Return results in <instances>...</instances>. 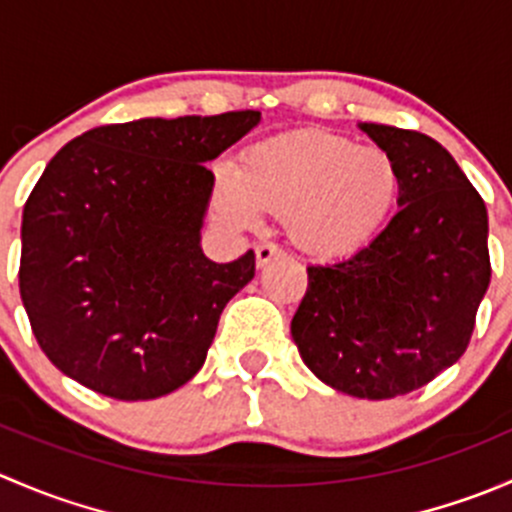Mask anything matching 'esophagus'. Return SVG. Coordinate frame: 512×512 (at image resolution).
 Instances as JSON below:
<instances>
[{
  "label": "esophagus",
  "instance_id": "1",
  "mask_svg": "<svg viewBox=\"0 0 512 512\" xmlns=\"http://www.w3.org/2000/svg\"><path fill=\"white\" fill-rule=\"evenodd\" d=\"M282 255V247L272 245V242H262V245L255 247V260H257V267H265L267 262H272L275 257Z\"/></svg>",
  "mask_w": 512,
  "mask_h": 512
}]
</instances>
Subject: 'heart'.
Here are the masks:
<instances>
[{
    "label": "heart",
    "mask_w": 512,
    "mask_h": 512,
    "mask_svg": "<svg viewBox=\"0 0 512 512\" xmlns=\"http://www.w3.org/2000/svg\"><path fill=\"white\" fill-rule=\"evenodd\" d=\"M404 188L399 158L384 146L329 131H294L245 148L235 170L213 173V213L250 230L260 210L285 220L294 245L334 260L361 250L396 210Z\"/></svg>",
    "instance_id": "1"
}]
</instances>
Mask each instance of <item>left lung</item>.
<instances>
[{
    "instance_id": "1",
    "label": "left lung",
    "mask_w": 512,
    "mask_h": 512,
    "mask_svg": "<svg viewBox=\"0 0 512 512\" xmlns=\"http://www.w3.org/2000/svg\"><path fill=\"white\" fill-rule=\"evenodd\" d=\"M361 128L399 158L401 210L356 255L307 267L292 337L324 384L379 401L421 389L468 349L490 282L488 210L438 141Z\"/></svg>"
}]
</instances>
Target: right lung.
Segmentation results:
<instances>
[{"label":"right lung","mask_w":512,"mask_h":512,"mask_svg":"<svg viewBox=\"0 0 512 512\" xmlns=\"http://www.w3.org/2000/svg\"><path fill=\"white\" fill-rule=\"evenodd\" d=\"M260 111L141 118L86 131L49 160L22 218L19 292L41 352L118 401L170 394L205 364L255 252L200 250L213 173Z\"/></svg>","instance_id":"add662e5"}]
</instances>
